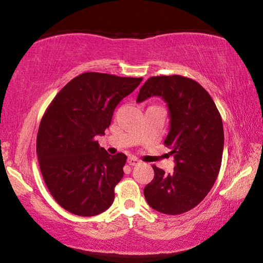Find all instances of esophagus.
Wrapping results in <instances>:
<instances>
[{"mask_svg": "<svg viewBox=\"0 0 263 263\" xmlns=\"http://www.w3.org/2000/svg\"><path fill=\"white\" fill-rule=\"evenodd\" d=\"M127 163L130 164V166H136V164L140 163V161L137 158H135V157H130V158L127 159Z\"/></svg>", "mask_w": 263, "mask_h": 263, "instance_id": "esophagus-1", "label": "esophagus"}]
</instances>
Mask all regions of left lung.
Returning <instances> with one entry per match:
<instances>
[{
  "label": "left lung",
  "instance_id": "1",
  "mask_svg": "<svg viewBox=\"0 0 263 263\" xmlns=\"http://www.w3.org/2000/svg\"><path fill=\"white\" fill-rule=\"evenodd\" d=\"M160 96L166 102L171 130L164 145L174 155L173 174L153 164L154 179L145 186L148 205L164 215H181L201 203L219 174L224 130L219 111L198 82L181 75L152 77L137 102Z\"/></svg>",
  "mask_w": 263,
  "mask_h": 263
}]
</instances>
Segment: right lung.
<instances>
[{
  "label": "right lung",
  "mask_w": 263,
  "mask_h": 263,
  "mask_svg": "<svg viewBox=\"0 0 263 263\" xmlns=\"http://www.w3.org/2000/svg\"><path fill=\"white\" fill-rule=\"evenodd\" d=\"M142 78L87 72L58 92L37 135L39 167L47 189L61 208L77 216L100 215L115 199L126 155H110L97 136L109 127L115 108Z\"/></svg>",
  "instance_id": "right-lung-1"
}]
</instances>
